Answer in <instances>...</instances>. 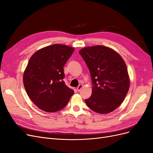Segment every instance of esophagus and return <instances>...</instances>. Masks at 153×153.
<instances>
[{
    "label": "esophagus",
    "mask_w": 153,
    "mask_h": 153,
    "mask_svg": "<svg viewBox=\"0 0 153 153\" xmlns=\"http://www.w3.org/2000/svg\"><path fill=\"white\" fill-rule=\"evenodd\" d=\"M83 87V85L82 84H80V85H78V87H77V91H80L81 89H82V88Z\"/></svg>",
    "instance_id": "esophagus-1"
}]
</instances>
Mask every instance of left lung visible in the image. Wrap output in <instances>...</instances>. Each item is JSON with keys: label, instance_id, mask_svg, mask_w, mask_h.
<instances>
[{"label": "left lung", "instance_id": "8db88e82", "mask_svg": "<svg viewBox=\"0 0 153 153\" xmlns=\"http://www.w3.org/2000/svg\"><path fill=\"white\" fill-rule=\"evenodd\" d=\"M91 73L92 89L85 100L90 109L99 114H108L116 109L126 97L130 85L123 59L113 49L98 45L79 51Z\"/></svg>", "mask_w": 153, "mask_h": 153}]
</instances>
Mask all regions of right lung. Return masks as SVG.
Returning a JSON list of instances; mask_svg holds the SVG:
<instances>
[{
  "label": "right lung",
  "instance_id": "add662e5",
  "mask_svg": "<svg viewBox=\"0 0 153 153\" xmlns=\"http://www.w3.org/2000/svg\"><path fill=\"white\" fill-rule=\"evenodd\" d=\"M74 48L54 44L36 52L23 76L27 95L39 108L55 112L65 107L74 91L64 83L63 67Z\"/></svg>",
  "mask_w": 153,
  "mask_h": 153
}]
</instances>
